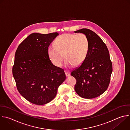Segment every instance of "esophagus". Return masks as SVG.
<instances>
[{
  "label": "esophagus",
  "mask_w": 130,
  "mask_h": 130,
  "mask_svg": "<svg viewBox=\"0 0 130 130\" xmlns=\"http://www.w3.org/2000/svg\"><path fill=\"white\" fill-rule=\"evenodd\" d=\"M65 74H66V76L67 77H69L70 75V72L68 71H65Z\"/></svg>",
  "instance_id": "esophagus-1"
}]
</instances>
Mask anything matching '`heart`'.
<instances>
[{"mask_svg":"<svg viewBox=\"0 0 130 130\" xmlns=\"http://www.w3.org/2000/svg\"><path fill=\"white\" fill-rule=\"evenodd\" d=\"M88 50L89 42L85 35L65 34L56 39L55 46H49L47 53L51 61L55 66L61 67L65 57L67 60L66 65L70 68L83 62Z\"/></svg>","mask_w":130,"mask_h":130,"instance_id":"1","label":"heart"}]
</instances>
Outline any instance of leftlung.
<instances>
[{
	"label": "left lung",
	"mask_w": 130,
	"mask_h": 130,
	"mask_svg": "<svg viewBox=\"0 0 130 130\" xmlns=\"http://www.w3.org/2000/svg\"><path fill=\"white\" fill-rule=\"evenodd\" d=\"M87 37L89 50L82 64L75 68L71 75L76 78L74 90L84 99L99 96L107 89L112 72V64L108 48L102 39L87 28L74 31Z\"/></svg>",
	"instance_id": "left-lung-1"
}]
</instances>
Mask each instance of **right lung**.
<instances>
[{
  "mask_svg": "<svg viewBox=\"0 0 130 130\" xmlns=\"http://www.w3.org/2000/svg\"><path fill=\"white\" fill-rule=\"evenodd\" d=\"M58 32L29 35L16 50L13 75L20 94L37 105L48 103L65 80L63 69L55 66L48 55V46Z\"/></svg>",
  "mask_w": 130,
  "mask_h": 130,
  "instance_id": "add662e5",
  "label": "right lung"
}]
</instances>
